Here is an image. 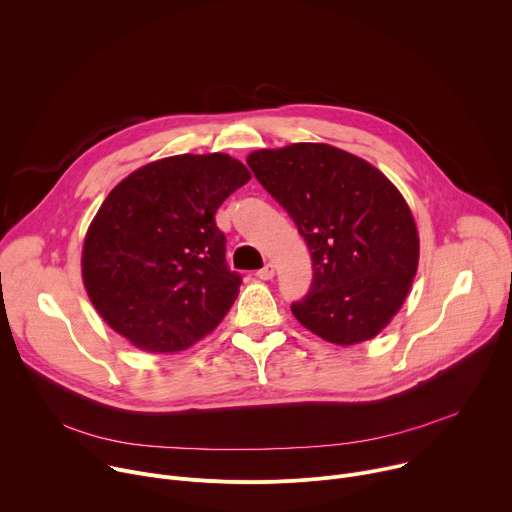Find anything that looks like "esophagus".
<instances>
[{
    "instance_id": "obj_1",
    "label": "esophagus",
    "mask_w": 512,
    "mask_h": 512,
    "mask_svg": "<svg viewBox=\"0 0 512 512\" xmlns=\"http://www.w3.org/2000/svg\"><path fill=\"white\" fill-rule=\"evenodd\" d=\"M259 279H263V281H269L273 275H275V267L271 265V263H267L263 269H259L257 273H255Z\"/></svg>"
}]
</instances>
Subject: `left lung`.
Instances as JSON below:
<instances>
[{"mask_svg": "<svg viewBox=\"0 0 512 512\" xmlns=\"http://www.w3.org/2000/svg\"><path fill=\"white\" fill-rule=\"evenodd\" d=\"M247 164L312 253L308 296L291 304L298 322L342 346L377 336L403 306L419 261L401 192L369 162L326 143L259 150Z\"/></svg>", "mask_w": 512, "mask_h": 512, "instance_id": "obj_1", "label": "left lung"}]
</instances>
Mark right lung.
<instances>
[{"instance_id": "obj_1", "label": "right lung", "mask_w": 512, "mask_h": 512, "mask_svg": "<svg viewBox=\"0 0 512 512\" xmlns=\"http://www.w3.org/2000/svg\"><path fill=\"white\" fill-rule=\"evenodd\" d=\"M249 170L227 154L172 156L117 184L89 227L83 281L101 318L145 352H178L231 310L241 275L214 214Z\"/></svg>"}]
</instances>
